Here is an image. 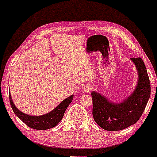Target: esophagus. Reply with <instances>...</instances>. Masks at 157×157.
<instances>
[{"label":"esophagus","mask_w":157,"mask_h":157,"mask_svg":"<svg viewBox=\"0 0 157 157\" xmlns=\"http://www.w3.org/2000/svg\"><path fill=\"white\" fill-rule=\"evenodd\" d=\"M91 86L90 84H86L85 85V86L82 87V91H84V92H89V91L91 90Z\"/></svg>","instance_id":"obj_1"}]
</instances>
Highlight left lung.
<instances>
[{
    "instance_id": "left-lung-1",
    "label": "left lung",
    "mask_w": 157,
    "mask_h": 157,
    "mask_svg": "<svg viewBox=\"0 0 157 157\" xmlns=\"http://www.w3.org/2000/svg\"><path fill=\"white\" fill-rule=\"evenodd\" d=\"M138 72L134 92L124 101L113 103L98 92L92 91V114L94 121L104 130L115 131L134 125L141 117L151 95L147 69L140 57L131 58Z\"/></svg>"
}]
</instances>
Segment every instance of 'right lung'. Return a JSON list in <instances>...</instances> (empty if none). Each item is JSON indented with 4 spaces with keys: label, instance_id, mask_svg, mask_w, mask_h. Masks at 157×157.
Returning <instances> with one entry per match:
<instances>
[{
    "label": "right lung",
    "instance_id": "1",
    "mask_svg": "<svg viewBox=\"0 0 157 157\" xmlns=\"http://www.w3.org/2000/svg\"><path fill=\"white\" fill-rule=\"evenodd\" d=\"M73 97L74 95L72 94L67 97L64 100H63L55 109L52 110L49 113L41 115V116H31V115L24 113L17 109L12 101L10 94V101L14 113L26 125L33 129H36V130H46V129L55 127L61 121V120L63 117L66 109L69 105V104L72 102Z\"/></svg>",
    "mask_w": 157,
    "mask_h": 157
}]
</instances>
